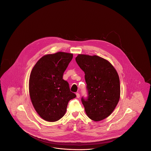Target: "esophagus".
Here are the masks:
<instances>
[{"label":"esophagus","mask_w":151,"mask_h":151,"mask_svg":"<svg viewBox=\"0 0 151 151\" xmlns=\"http://www.w3.org/2000/svg\"><path fill=\"white\" fill-rule=\"evenodd\" d=\"M76 94V97H77V98H79V97H80V94H79V93H77Z\"/></svg>","instance_id":"1"}]
</instances>
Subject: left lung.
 Segmentation results:
<instances>
[{
    "instance_id": "obj_1",
    "label": "left lung",
    "mask_w": 151,
    "mask_h": 151,
    "mask_svg": "<svg viewBox=\"0 0 151 151\" xmlns=\"http://www.w3.org/2000/svg\"><path fill=\"white\" fill-rule=\"evenodd\" d=\"M76 61L85 73L88 97L81 98L87 116L100 121L114 111L120 98V82L114 67L97 55L79 54Z\"/></svg>"
}]
</instances>
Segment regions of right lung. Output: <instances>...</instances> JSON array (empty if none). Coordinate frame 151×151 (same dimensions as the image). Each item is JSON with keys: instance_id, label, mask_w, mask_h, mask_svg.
Returning a JSON list of instances; mask_svg holds the SVG:
<instances>
[{"instance_id": "add662e5", "label": "right lung", "mask_w": 151, "mask_h": 151, "mask_svg": "<svg viewBox=\"0 0 151 151\" xmlns=\"http://www.w3.org/2000/svg\"><path fill=\"white\" fill-rule=\"evenodd\" d=\"M72 58V54L64 52L44 55L31 71V101L38 115L46 121L55 122L62 118L68 102L76 96L70 91L68 83L63 79Z\"/></svg>"}]
</instances>
